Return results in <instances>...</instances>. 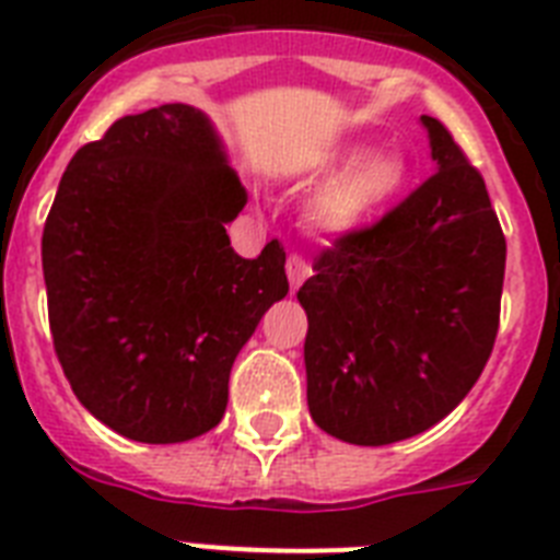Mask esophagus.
<instances>
[{"instance_id": "1", "label": "esophagus", "mask_w": 560, "mask_h": 560, "mask_svg": "<svg viewBox=\"0 0 560 560\" xmlns=\"http://www.w3.org/2000/svg\"><path fill=\"white\" fill-rule=\"evenodd\" d=\"M307 276H310V265L307 261H304L302 256H290L288 258V281H290V290H299L304 284V281H307Z\"/></svg>"}]
</instances>
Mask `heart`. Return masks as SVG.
I'll list each match as a JSON object with an SVG mask.
<instances>
[{"mask_svg":"<svg viewBox=\"0 0 560 560\" xmlns=\"http://www.w3.org/2000/svg\"><path fill=\"white\" fill-rule=\"evenodd\" d=\"M313 176L324 182L304 208V222L318 233L345 236L370 224L398 199L407 185V162L396 153H373L368 148H347L322 162Z\"/></svg>","mask_w":560,"mask_h":560,"instance_id":"obj_1","label":"heart"}]
</instances>
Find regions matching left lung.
Masks as SVG:
<instances>
[{"instance_id":"obj_1","label":"left lung","mask_w":560,"mask_h":560,"mask_svg":"<svg viewBox=\"0 0 560 560\" xmlns=\"http://www.w3.org/2000/svg\"><path fill=\"white\" fill-rule=\"evenodd\" d=\"M435 173L373 228L336 238L299 290L310 416L384 447L430 430L490 359L506 242L481 173L421 116Z\"/></svg>"}]
</instances>
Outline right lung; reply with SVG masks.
I'll return each mask as SVG.
<instances>
[{
  "label": "right lung",
  "mask_w": 560,
  "mask_h": 560,
  "mask_svg": "<svg viewBox=\"0 0 560 560\" xmlns=\"http://www.w3.org/2000/svg\"><path fill=\"white\" fill-rule=\"evenodd\" d=\"M244 205L213 121L178 102L70 159L42 233L50 332L84 410L125 439L213 430L238 350L288 295L279 238L256 258L230 247Z\"/></svg>",
  "instance_id": "1"
}]
</instances>
